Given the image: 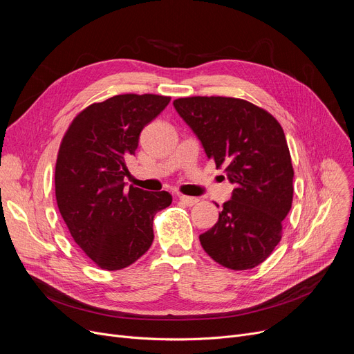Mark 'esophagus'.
Instances as JSON below:
<instances>
[{
    "instance_id": "obj_1",
    "label": "esophagus",
    "mask_w": 354,
    "mask_h": 354,
    "mask_svg": "<svg viewBox=\"0 0 354 354\" xmlns=\"http://www.w3.org/2000/svg\"><path fill=\"white\" fill-rule=\"evenodd\" d=\"M178 198H179V201L183 203V205H187V207H194L195 203H198V202H199V199H198V198H195V196L179 195Z\"/></svg>"
}]
</instances>
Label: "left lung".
Masks as SVG:
<instances>
[{
  "label": "left lung",
  "instance_id": "1",
  "mask_svg": "<svg viewBox=\"0 0 354 354\" xmlns=\"http://www.w3.org/2000/svg\"><path fill=\"white\" fill-rule=\"evenodd\" d=\"M174 106L235 185L216 224L199 235L202 248L230 270L259 266L281 241L292 202L294 171L281 124L243 99L195 96Z\"/></svg>",
  "mask_w": 354,
  "mask_h": 354
}]
</instances>
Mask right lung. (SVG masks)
<instances>
[{
	"mask_svg": "<svg viewBox=\"0 0 354 354\" xmlns=\"http://www.w3.org/2000/svg\"><path fill=\"white\" fill-rule=\"evenodd\" d=\"M158 95H119L74 118L55 163V199L76 244L102 270L129 267L152 245L153 216L169 192L126 188V162L143 127L169 104Z\"/></svg>",
	"mask_w": 354,
	"mask_h": 354,
	"instance_id": "add662e5",
	"label": "right lung"
}]
</instances>
